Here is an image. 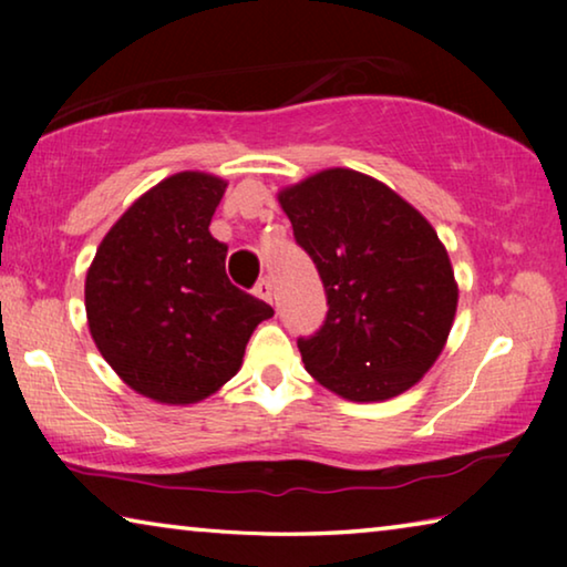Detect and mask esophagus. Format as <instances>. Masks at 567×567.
I'll list each match as a JSON object with an SVG mask.
<instances>
[{
    "mask_svg": "<svg viewBox=\"0 0 567 567\" xmlns=\"http://www.w3.org/2000/svg\"><path fill=\"white\" fill-rule=\"evenodd\" d=\"M255 295L260 297V300H265V302H270V305H272L275 287H272V280H270V277H262V280L257 282V287H255Z\"/></svg>",
    "mask_w": 567,
    "mask_h": 567,
    "instance_id": "obj_1",
    "label": "esophagus"
}]
</instances>
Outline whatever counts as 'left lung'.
<instances>
[{
	"mask_svg": "<svg viewBox=\"0 0 567 567\" xmlns=\"http://www.w3.org/2000/svg\"><path fill=\"white\" fill-rule=\"evenodd\" d=\"M322 277L328 318L297 348L310 375L352 402L417 385L443 352L457 282L435 227L395 189L330 167L277 192Z\"/></svg>",
	"mask_w": 567,
	"mask_h": 567,
	"instance_id": "1",
	"label": "left lung"
}]
</instances>
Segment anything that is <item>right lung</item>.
Instances as JSON below:
<instances>
[{
  "instance_id": "add662e5",
  "label": "right lung",
  "mask_w": 567,
  "mask_h": 567,
  "mask_svg": "<svg viewBox=\"0 0 567 567\" xmlns=\"http://www.w3.org/2000/svg\"><path fill=\"white\" fill-rule=\"evenodd\" d=\"M227 182L177 172L110 227L84 280L90 334L124 385L195 405L243 368L249 334L275 310L227 280L209 223Z\"/></svg>"
}]
</instances>
